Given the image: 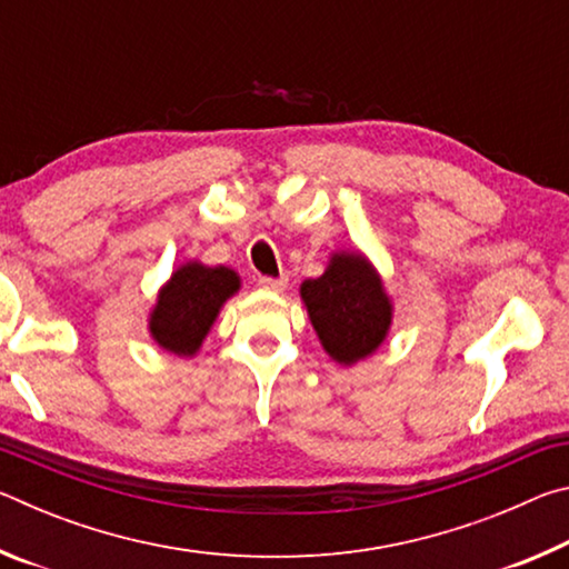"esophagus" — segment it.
Segmentation results:
<instances>
[{"label": "esophagus", "instance_id": "1", "mask_svg": "<svg viewBox=\"0 0 569 569\" xmlns=\"http://www.w3.org/2000/svg\"><path fill=\"white\" fill-rule=\"evenodd\" d=\"M286 283H288V278H286V276H281V278L261 276V278H258V286H261V288H263V291H273V293H278V291H283V288H286Z\"/></svg>", "mask_w": 569, "mask_h": 569}]
</instances>
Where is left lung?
Here are the masks:
<instances>
[{"instance_id": "1", "label": "left lung", "mask_w": 569, "mask_h": 569, "mask_svg": "<svg viewBox=\"0 0 569 569\" xmlns=\"http://www.w3.org/2000/svg\"><path fill=\"white\" fill-rule=\"evenodd\" d=\"M301 298L333 361L351 366L387 339L391 301L361 253H336L323 276L301 283Z\"/></svg>"}]
</instances>
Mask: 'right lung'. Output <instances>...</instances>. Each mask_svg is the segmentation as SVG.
I'll return each instance as SVG.
<instances>
[{
    "label": "right lung",
    "instance_id": "right-lung-1",
    "mask_svg": "<svg viewBox=\"0 0 569 569\" xmlns=\"http://www.w3.org/2000/svg\"><path fill=\"white\" fill-rule=\"evenodd\" d=\"M240 288V278L226 266L203 263L180 266L162 286L158 306L150 316V333L162 349L178 356H192L213 326L216 316Z\"/></svg>",
    "mask_w": 569,
    "mask_h": 569
}]
</instances>
